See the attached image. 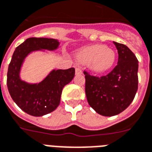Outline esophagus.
<instances>
[{
    "mask_svg": "<svg viewBox=\"0 0 152 152\" xmlns=\"http://www.w3.org/2000/svg\"><path fill=\"white\" fill-rule=\"evenodd\" d=\"M83 73V71L81 69V68L78 67V68H76V75H80V74Z\"/></svg>",
    "mask_w": 152,
    "mask_h": 152,
    "instance_id": "esophagus-1",
    "label": "esophagus"
}]
</instances>
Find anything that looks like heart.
Listing matches in <instances>:
<instances>
[{"label": "heart", "mask_w": 152, "mask_h": 152, "mask_svg": "<svg viewBox=\"0 0 152 152\" xmlns=\"http://www.w3.org/2000/svg\"><path fill=\"white\" fill-rule=\"evenodd\" d=\"M80 62L88 64L91 70L96 72H104L110 69L115 61V53L112 49L102 44L86 47L77 53Z\"/></svg>", "instance_id": "b5f03b06"}]
</instances>
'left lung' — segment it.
I'll return each mask as SVG.
<instances>
[{
  "mask_svg": "<svg viewBox=\"0 0 152 152\" xmlns=\"http://www.w3.org/2000/svg\"><path fill=\"white\" fill-rule=\"evenodd\" d=\"M118 50L116 66L106 76H92L83 71L85 92L91 108L104 116H113L133 102L138 88V60L129 48L113 42Z\"/></svg>",
  "mask_w": 152,
  "mask_h": 152,
  "instance_id": "left-lung-1",
  "label": "left lung"
}]
</instances>
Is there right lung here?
I'll use <instances>...</instances> for the list:
<instances>
[{"label": "right lung", "instance_id": "right-lung-1", "mask_svg": "<svg viewBox=\"0 0 152 152\" xmlns=\"http://www.w3.org/2000/svg\"><path fill=\"white\" fill-rule=\"evenodd\" d=\"M58 44V40L51 38H28L13 53L8 65L7 86L15 104L30 115L42 116L56 109L60 104L62 89L75 76V69L53 70L38 84H29L19 78L21 65L31 51L55 50Z\"/></svg>", "mask_w": 152, "mask_h": 152}]
</instances>
